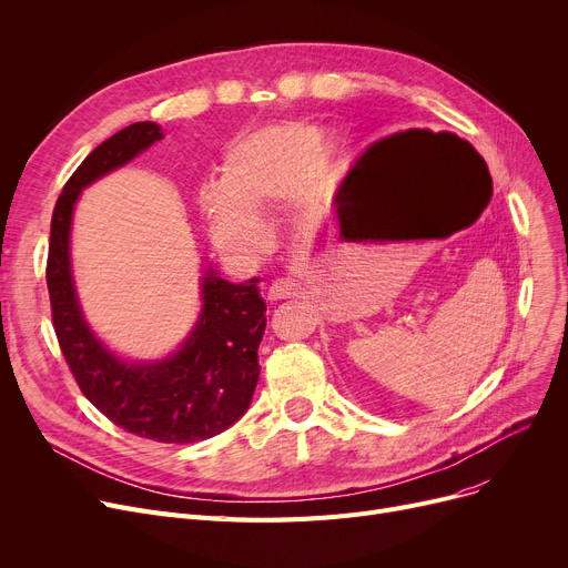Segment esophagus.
<instances>
[{
    "instance_id": "esophagus-1",
    "label": "esophagus",
    "mask_w": 568,
    "mask_h": 568,
    "mask_svg": "<svg viewBox=\"0 0 568 568\" xmlns=\"http://www.w3.org/2000/svg\"><path fill=\"white\" fill-rule=\"evenodd\" d=\"M302 292V287L296 285L294 281H290V278H278V281H274L272 285H268V292H266V296L272 302H281V300H292V296H296Z\"/></svg>"
}]
</instances>
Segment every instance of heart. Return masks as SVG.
<instances>
[{
    "label": "heart",
    "instance_id": "1",
    "mask_svg": "<svg viewBox=\"0 0 568 568\" xmlns=\"http://www.w3.org/2000/svg\"><path fill=\"white\" fill-rule=\"evenodd\" d=\"M345 170V146L324 140L308 124L260 129L230 146L221 182L200 191L214 242L227 251L255 253L266 242L262 214L296 197L317 202Z\"/></svg>",
    "mask_w": 568,
    "mask_h": 568
}]
</instances>
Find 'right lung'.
I'll return each instance as SVG.
<instances>
[{
    "mask_svg": "<svg viewBox=\"0 0 568 568\" xmlns=\"http://www.w3.org/2000/svg\"><path fill=\"white\" fill-rule=\"evenodd\" d=\"M161 138V126L138 122L101 142L78 165L52 212L45 281L59 349L87 400L126 433L191 444L223 433L251 405L266 326L257 281L234 285L209 272L202 281V315L184 347L159 364H124L84 324L69 262L71 216L80 191Z\"/></svg>",
    "mask_w": 568,
    "mask_h": 568,
    "instance_id": "add662e5",
    "label": "right lung"
}]
</instances>
